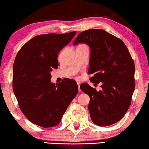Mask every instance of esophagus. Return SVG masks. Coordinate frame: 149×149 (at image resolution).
<instances>
[{
	"label": "esophagus",
	"instance_id": "obj_1",
	"mask_svg": "<svg viewBox=\"0 0 149 149\" xmlns=\"http://www.w3.org/2000/svg\"><path fill=\"white\" fill-rule=\"evenodd\" d=\"M80 84H81V83L80 82H77V86H78V90H79V92H80L81 91V90H80V88H79V86H80Z\"/></svg>",
	"mask_w": 149,
	"mask_h": 149
}]
</instances>
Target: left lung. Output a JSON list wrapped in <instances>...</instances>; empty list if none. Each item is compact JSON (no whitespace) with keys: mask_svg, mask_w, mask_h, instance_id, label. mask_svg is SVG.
<instances>
[{"mask_svg":"<svg viewBox=\"0 0 149 149\" xmlns=\"http://www.w3.org/2000/svg\"><path fill=\"white\" fill-rule=\"evenodd\" d=\"M88 44L91 49L88 74L95 86L81 84V91L90 97L88 106L95 124L107 126L123 118L131 104L135 88L134 61L120 39L102 29H89L77 35L74 45Z\"/></svg>","mask_w":149,"mask_h":149,"instance_id":"left-lung-1","label":"left lung"}]
</instances>
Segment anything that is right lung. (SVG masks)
<instances>
[{
	"label": "right lung",
	"instance_id": "add662e5",
	"mask_svg": "<svg viewBox=\"0 0 149 149\" xmlns=\"http://www.w3.org/2000/svg\"><path fill=\"white\" fill-rule=\"evenodd\" d=\"M76 31L35 36L20 49L13 64V89L19 108L32 123L43 128L58 125L78 92L76 81L65 78L51 83L58 53Z\"/></svg>",
	"mask_w": 149,
	"mask_h": 149
}]
</instances>
